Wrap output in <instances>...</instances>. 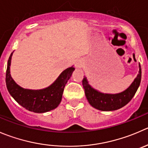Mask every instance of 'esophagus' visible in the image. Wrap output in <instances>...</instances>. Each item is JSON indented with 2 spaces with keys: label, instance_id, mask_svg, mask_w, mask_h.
Returning <instances> with one entry per match:
<instances>
[{
  "label": "esophagus",
  "instance_id": "34e87169",
  "mask_svg": "<svg viewBox=\"0 0 148 148\" xmlns=\"http://www.w3.org/2000/svg\"><path fill=\"white\" fill-rule=\"evenodd\" d=\"M81 66H82V61H81V60H79V61H77V64H76V67L78 69H79V68H81Z\"/></svg>",
  "mask_w": 148,
  "mask_h": 148
}]
</instances>
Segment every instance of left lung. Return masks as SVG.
<instances>
[{
  "mask_svg": "<svg viewBox=\"0 0 148 148\" xmlns=\"http://www.w3.org/2000/svg\"><path fill=\"white\" fill-rule=\"evenodd\" d=\"M142 77L141 66L139 63V72L131 84L121 92L111 94L104 93L96 90L89 84L85 76L82 80L85 96L90 106L103 111L116 110L124 107L132 99L137 89L140 87Z\"/></svg>",
  "mask_w": 148,
  "mask_h": 148,
  "instance_id": "8db88e82",
  "label": "left lung"
}]
</instances>
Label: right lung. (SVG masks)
I'll use <instances>...</instances> for the list:
<instances>
[{
    "label": "right lung",
    "instance_id": "add662e5",
    "mask_svg": "<svg viewBox=\"0 0 148 148\" xmlns=\"http://www.w3.org/2000/svg\"><path fill=\"white\" fill-rule=\"evenodd\" d=\"M13 53L14 52L11 53L8 60L5 74L7 89L13 98L24 108L34 113H45L56 108L61 101L65 85L75 70L74 66L64 70L58 78L45 88L25 89L18 85L11 77V63Z\"/></svg>",
    "mask_w": 148,
    "mask_h": 148
}]
</instances>
